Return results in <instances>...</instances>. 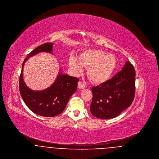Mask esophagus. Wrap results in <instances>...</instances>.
<instances>
[{
	"instance_id": "34e87169",
	"label": "esophagus",
	"mask_w": 159,
	"mask_h": 159,
	"mask_svg": "<svg viewBox=\"0 0 159 159\" xmlns=\"http://www.w3.org/2000/svg\"><path fill=\"white\" fill-rule=\"evenodd\" d=\"M78 87L80 88V89H84L85 87H86V84L82 82H79L78 83Z\"/></svg>"
}]
</instances>
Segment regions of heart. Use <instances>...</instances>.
<instances>
[{
	"instance_id": "obj_1",
	"label": "heart",
	"mask_w": 159,
	"mask_h": 159,
	"mask_svg": "<svg viewBox=\"0 0 159 159\" xmlns=\"http://www.w3.org/2000/svg\"><path fill=\"white\" fill-rule=\"evenodd\" d=\"M68 65L73 73L78 75L82 72L83 67L88 68V76L93 83H104L112 75L116 69L117 61L115 56L99 49H87L78 58L71 55Z\"/></svg>"
}]
</instances>
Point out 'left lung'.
<instances>
[{
	"label": "left lung",
	"instance_id": "1",
	"mask_svg": "<svg viewBox=\"0 0 159 159\" xmlns=\"http://www.w3.org/2000/svg\"><path fill=\"white\" fill-rule=\"evenodd\" d=\"M92 114L99 119H113L130 106L135 93V70L128 61L113 78L92 88Z\"/></svg>",
	"mask_w": 159,
	"mask_h": 159
}]
</instances>
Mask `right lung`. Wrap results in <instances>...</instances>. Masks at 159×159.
I'll return each instance as SVG.
<instances>
[{
  "label": "right lung",
  "mask_w": 159,
  "mask_h": 159,
  "mask_svg": "<svg viewBox=\"0 0 159 159\" xmlns=\"http://www.w3.org/2000/svg\"><path fill=\"white\" fill-rule=\"evenodd\" d=\"M52 43H46L37 47L23 61L20 76V92L25 104L34 113L43 117H55L61 113L71 96L76 92L79 79L67 75L59 74L56 81L49 88L41 91L30 89L24 82L23 69L26 60L31 56L40 52H51Z\"/></svg>",
  "instance_id": "obj_1"
}]
</instances>
